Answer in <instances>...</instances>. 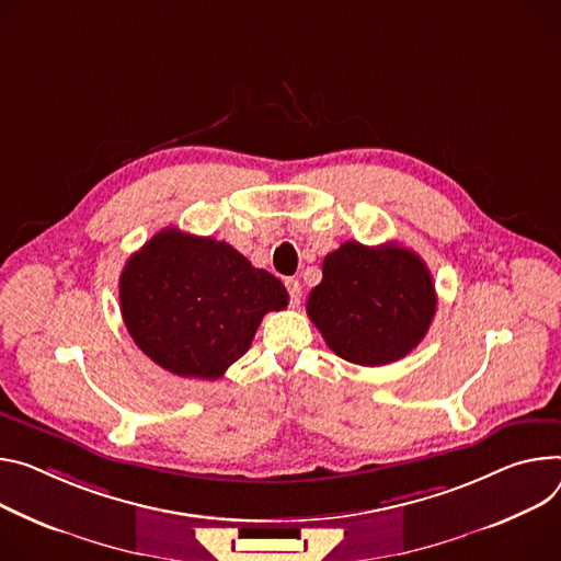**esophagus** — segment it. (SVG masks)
Masks as SVG:
<instances>
[{"instance_id": "obj_1", "label": "esophagus", "mask_w": 561, "mask_h": 561, "mask_svg": "<svg viewBox=\"0 0 561 561\" xmlns=\"http://www.w3.org/2000/svg\"><path fill=\"white\" fill-rule=\"evenodd\" d=\"M286 288H288L290 301H293V304H295V307H297V304H299V297H301V284H299L297 279L288 277V279H286Z\"/></svg>"}]
</instances>
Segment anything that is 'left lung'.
I'll return each instance as SVG.
<instances>
[{
	"label": "left lung",
	"instance_id": "8db88e82",
	"mask_svg": "<svg viewBox=\"0 0 561 561\" xmlns=\"http://www.w3.org/2000/svg\"><path fill=\"white\" fill-rule=\"evenodd\" d=\"M307 313L340 358L382 367L421 344L436 313V290L414 250L396 241L376 248L346 241L324 257Z\"/></svg>",
	"mask_w": 561,
	"mask_h": 561
}]
</instances>
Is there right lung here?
Here are the masks:
<instances>
[{
    "instance_id": "right-lung-1",
    "label": "right lung",
    "mask_w": 561,
    "mask_h": 561,
    "mask_svg": "<svg viewBox=\"0 0 561 561\" xmlns=\"http://www.w3.org/2000/svg\"><path fill=\"white\" fill-rule=\"evenodd\" d=\"M284 284L230 243L165 228L127 260L121 313L138 348L181 378L217 380L250 348Z\"/></svg>"
}]
</instances>
